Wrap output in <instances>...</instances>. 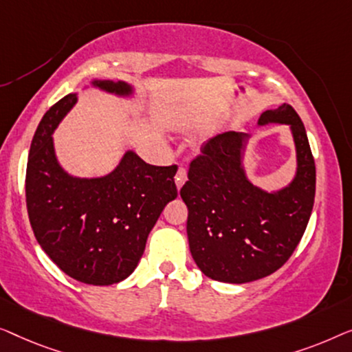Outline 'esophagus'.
<instances>
[{
	"mask_svg": "<svg viewBox=\"0 0 352 352\" xmlns=\"http://www.w3.org/2000/svg\"><path fill=\"white\" fill-rule=\"evenodd\" d=\"M185 182H186V169H185V167H180V169H178L177 174H175V185H177L178 190H180V188L185 185Z\"/></svg>",
	"mask_w": 352,
	"mask_h": 352,
	"instance_id": "obj_1",
	"label": "esophagus"
}]
</instances>
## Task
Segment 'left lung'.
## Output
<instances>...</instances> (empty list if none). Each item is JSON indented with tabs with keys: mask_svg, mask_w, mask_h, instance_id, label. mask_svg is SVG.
<instances>
[{
	"mask_svg": "<svg viewBox=\"0 0 352 352\" xmlns=\"http://www.w3.org/2000/svg\"><path fill=\"white\" fill-rule=\"evenodd\" d=\"M290 126L296 174L289 186L268 192L252 185L242 167L247 133H219L191 161L180 196L197 268L214 280L244 284L273 274L303 237L316 195V166L308 135L290 105L261 113L258 124Z\"/></svg>",
	"mask_w": 352,
	"mask_h": 352,
	"instance_id": "1",
	"label": "left lung"
}]
</instances>
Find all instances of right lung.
<instances>
[{"label": "right lung", "instance_id": "add662e5", "mask_svg": "<svg viewBox=\"0 0 352 352\" xmlns=\"http://www.w3.org/2000/svg\"><path fill=\"white\" fill-rule=\"evenodd\" d=\"M102 91L127 97L124 81H92ZM68 94L43 116L34 132L25 177L30 225L49 258L73 279L111 285L132 274L148 234L167 202L177 197V166H151L127 151L111 174L68 175L54 151L52 132L76 103Z\"/></svg>", "mask_w": 352, "mask_h": 352}]
</instances>
